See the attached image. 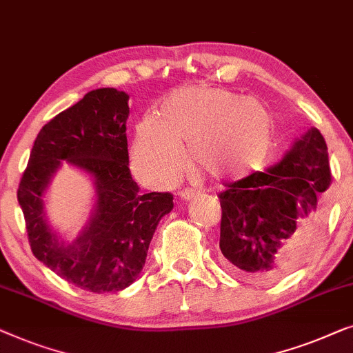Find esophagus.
I'll return each instance as SVG.
<instances>
[{"label":"esophagus","instance_id":"esophagus-1","mask_svg":"<svg viewBox=\"0 0 353 353\" xmlns=\"http://www.w3.org/2000/svg\"><path fill=\"white\" fill-rule=\"evenodd\" d=\"M179 196H181V200L183 201H190L193 196H195V192L192 190V188H183V190H181L177 193Z\"/></svg>","mask_w":353,"mask_h":353}]
</instances>
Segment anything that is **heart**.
Instances as JSON below:
<instances>
[{
	"label": "heart",
	"instance_id": "1",
	"mask_svg": "<svg viewBox=\"0 0 353 353\" xmlns=\"http://www.w3.org/2000/svg\"><path fill=\"white\" fill-rule=\"evenodd\" d=\"M276 120L265 102L225 89H182L163 101L158 117L136 128L132 165L148 183H166L182 171L190 150L196 170L245 177L274 152Z\"/></svg>",
	"mask_w": 353,
	"mask_h": 353
}]
</instances>
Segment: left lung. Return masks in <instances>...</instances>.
Instances as JSON below:
<instances>
[{"instance_id":"1","label":"left lung","mask_w":353,"mask_h":353,"mask_svg":"<svg viewBox=\"0 0 353 353\" xmlns=\"http://www.w3.org/2000/svg\"><path fill=\"white\" fill-rule=\"evenodd\" d=\"M331 185L327 147L312 128L280 163L219 193L224 264L250 283L275 281L314 251Z\"/></svg>"}]
</instances>
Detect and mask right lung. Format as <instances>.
<instances>
[{
	"instance_id": "right-lung-1",
	"label": "right lung",
	"mask_w": 353,
	"mask_h": 353,
	"mask_svg": "<svg viewBox=\"0 0 353 353\" xmlns=\"http://www.w3.org/2000/svg\"><path fill=\"white\" fill-rule=\"evenodd\" d=\"M129 96L115 88L88 92L54 117L34 139L17 200L33 256L81 290L117 292L141 274L153 233L174 208L171 193H142L129 171ZM62 161L93 177L97 208L72 243L46 221L42 195Z\"/></svg>"
}]
</instances>
